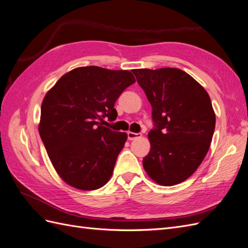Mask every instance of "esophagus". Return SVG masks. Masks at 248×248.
<instances>
[{
    "label": "esophagus",
    "instance_id": "obj_1",
    "mask_svg": "<svg viewBox=\"0 0 248 248\" xmlns=\"http://www.w3.org/2000/svg\"><path fill=\"white\" fill-rule=\"evenodd\" d=\"M141 134L140 133H133V132H127V139L129 140H135L137 138L141 137Z\"/></svg>",
    "mask_w": 248,
    "mask_h": 248
}]
</instances>
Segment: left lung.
Instances as JSON below:
<instances>
[{
	"label": "left lung",
	"instance_id": "8db88e82",
	"mask_svg": "<svg viewBox=\"0 0 248 248\" xmlns=\"http://www.w3.org/2000/svg\"><path fill=\"white\" fill-rule=\"evenodd\" d=\"M132 72L153 107L155 127L148 133L150 151L143 167L158 185H178L196 172L209 150L215 129L209 94L180 69Z\"/></svg>",
	"mask_w": 248,
	"mask_h": 248
}]
</instances>
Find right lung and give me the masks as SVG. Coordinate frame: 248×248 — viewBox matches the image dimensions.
<instances>
[{"label": "right lung", "instance_id": "add662e5", "mask_svg": "<svg viewBox=\"0 0 248 248\" xmlns=\"http://www.w3.org/2000/svg\"><path fill=\"white\" fill-rule=\"evenodd\" d=\"M134 82L130 71L80 67L62 75L45 94L40 137L55 171L69 186L93 190L109 181L127 136L103 123L115 121L114 104Z\"/></svg>", "mask_w": 248, "mask_h": 248}]
</instances>
